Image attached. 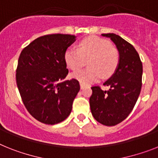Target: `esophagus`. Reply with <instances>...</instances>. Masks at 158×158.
Returning a JSON list of instances; mask_svg holds the SVG:
<instances>
[{
	"instance_id": "obj_1",
	"label": "esophagus",
	"mask_w": 158,
	"mask_h": 158,
	"mask_svg": "<svg viewBox=\"0 0 158 158\" xmlns=\"http://www.w3.org/2000/svg\"><path fill=\"white\" fill-rule=\"evenodd\" d=\"M80 86H81V89H83L85 86V85L81 83V82H80Z\"/></svg>"
}]
</instances>
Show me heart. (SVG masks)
Masks as SVG:
<instances>
[{
  "instance_id": "obj_1",
  "label": "heart",
  "mask_w": 158,
  "mask_h": 158,
  "mask_svg": "<svg viewBox=\"0 0 158 158\" xmlns=\"http://www.w3.org/2000/svg\"><path fill=\"white\" fill-rule=\"evenodd\" d=\"M89 58L88 65L90 68L72 74L73 77L85 85L99 81L103 75L111 76L118 67L119 55L110 42L98 36L85 38L78 44V49L69 48L64 55L65 64L73 71L81 69L85 60Z\"/></svg>"
}]
</instances>
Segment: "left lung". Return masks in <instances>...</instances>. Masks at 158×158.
<instances>
[{"instance_id":"8db88e82","label":"left lung","mask_w":158,"mask_h":158,"mask_svg":"<svg viewBox=\"0 0 158 158\" xmlns=\"http://www.w3.org/2000/svg\"><path fill=\"white\" fill-rule=\"evenodd\" d=\"M115 44L119 54L118 67L104 85L92 86L89 106L94 118L106 126H114L128 116L140 95L143 67L139 54L128 42L115 34H102Z\"/></svg>"}]
</instances>
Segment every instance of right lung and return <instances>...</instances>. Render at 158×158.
Returning <instances> with one entry per match:
<instances>
[{"label":"right lung","instance_id":"add662e5","mask_svg":"<svg viewBox=\"0 0 158 158\" xmlns=\"http://www.w3.org/2000/svg\"><path fill=\"white\" fill-rule=\"evenodd\" d=\"M75 40V35H44L26 47L18 59L16 81L23 103L45 124L64 120L80 90L77 80L64 81L69 70L64 55Z\"/></svg>","mask_w":158,"mask_h":158}]
</instances>
